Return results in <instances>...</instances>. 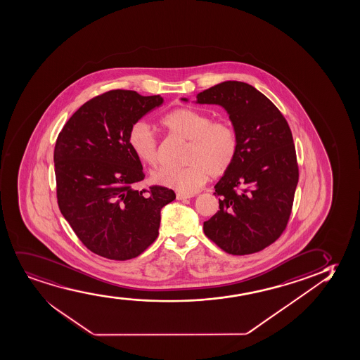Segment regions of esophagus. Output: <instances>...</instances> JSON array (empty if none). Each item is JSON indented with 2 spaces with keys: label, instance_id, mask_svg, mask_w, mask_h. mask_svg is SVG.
<instances>
[{
  "label": "esophagus",
  "instance_id": "obj_1",
  "mask_svg": "<svg viewBox=\"0 0 360 360\" xmlns=\"http://www.w3.org/2000/svg\"><path fill=\"white\" fill-rule=\"evenodd\" d=\"M192 196H193V195H185V193H180V192L176 193V198H178L179 200H187V198H191Z\"/></svg>",
  "mask_w": 360,
  "mask_h": 360
}]
</instances>
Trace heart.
I'll return each instance as SVG.
<instances>
[{
    "label": "heart",
    "instance_id": "heart-1",
    "mask_svg": "<svg viewBox=\"0 0 360 360\" xmlns=\"http://www.w3.org/2000/svg\"><path fill=\"white\" fill-rule=\"evenodd\" d=\"M169 134L188 141L182 168L162 167L152 173V180L180 193L191 195L207 180L228 173L238 155V134L230 119H213L203 110L180 107L160 119ZM128 142L142 163H158V142L150 127L137 122L129 130Z\"/></svg>",
    "mask_w": 360,
    "mask_h": 360
}]
</instances>
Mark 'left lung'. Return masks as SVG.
<instances>
[{
  "label": "left lung",
  "instance_id": "1",
  "mask_svg": "<svg viewBox=\"0 0 360 360\" xmlns=\"http://www.w3.org/2000/svg\"><path fill=\"white\" fill-rule=\"evenodd\" d=\"M196 97L228 110L240 141L235 163L215 185L220 210L203 224L205 236L229 255L257 253L283 235L291 217L300 178L291 129L246 82H220Z\"/></svg>",
  "mask_w": 360,
  "mask_h": 360
}]
</instances>
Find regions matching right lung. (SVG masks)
Returning a JSON list of instances; mask_svg holds the SVG:
<instances>
[{"label":"right lung","mask_w":360,"mask_h":360,"mask_svg":"<svg viewBox=\"0 0 360 360\" xmlns=\"http://www.w3.org/2000/svg\"><path fill=\"white\" fill-rule=\"evenodd\" d=\"M162 103L160 95L110 90L84 103L57 137L60 213L82 245L107 259H132L145 252L160 233V210L175 200L168 187H132L145 173L129 146V130Z\"/></svg>","instance_id":"add662e5"}]
</instances>
